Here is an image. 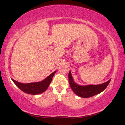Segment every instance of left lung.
Instances as JSON below:
<instances>
[{"label":"left lung","instance_id":"8db88e82","mask_svg":"<svg viewBox=\"0 0 125 125\" xmlns=\"http://www.w3.org/2000/svg\"><path fill=\"white\" fill-rule=\"evenodd\" d=\"M69 83L72 89L78 96L82 98H90L99 94L104 90L109 85L111 79L99 85H88L81 86L76 84L72 77L71 72L69 71L68 74Z\"/></svg>","mask_w":125,"mask_h":125}]
</instances>
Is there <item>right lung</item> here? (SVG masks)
I'll use <instances>...</instances> for the list:
<instances>
[{"label": "right lung", "instance_id": "add662e5", "mask_svg": "<svg viewBox=\"0 0 125 125\" xmlns=\"http://www.w3.org/2000/svg\"><path fill=\"white\" fill-rule=\"evenodd\" d=\"M56 72V71L41 82L34 83L23 84L17 82L13 79H12V80L15 84L24 92L31 95H38L47 90Z\"/></svg>", "mask_w": 125, "mask_h": 125}]
</instances>
